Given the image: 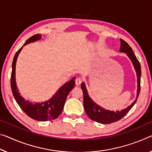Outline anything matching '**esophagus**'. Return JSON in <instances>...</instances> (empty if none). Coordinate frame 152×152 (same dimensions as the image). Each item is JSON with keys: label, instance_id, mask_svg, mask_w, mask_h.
<instances>
[{"label": "esophagus", "instance_id": "34e87169", "mask_svg": "<svg viewBox=\"0 0 152 152\" xmlns=\"http://www.w3.org/2000/svg\"><path fill=\"white\" fill-rule=\"evenodd\" d=\"M82 82H83V80H82V79H81L80 78H77L76 79V80H75L76 85L77 86L80 85V84L82 83Z\"/></svg>", "mask_w": 152, "mask_h": 152}]
</instances>
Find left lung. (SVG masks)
I'll return each mask as SVG.
<instances>
[{
	"instance_id": "8db88e82",
	"label": "left lung",
	"mask_w": 152,
	"mask_h": 152,
	"mask_svg": "<svg viewBox=\"0 0 152 152\" xmlns=\"http://www.w3.org/2000/svg\"><path fill=\"white\" fill-rule=\"evenodd\" d=\"M120 51L126 53L128 55L129 59L131 60L134 69L136 71L137 77V95L136 99L134 101V102L131 105L127 107L125 109L121 111H110L103 109V107H100L97 103H95L91 99V97L88 96L87 90L86 88L85 84L83 83L81 84V88L83 92V104L84 108H85L86 114L91 120L97 122L101 124H110L112 122H116L118 120L122 118L127 113L129 112V110L131 109L132 106L136 103L137 99H138L139 93H140L141 89V65L139 64V61L134 55L133 50L132 48L130 47L128 43L125 42L124 40L120 39Z\"/></svg>"
}]
</instances>
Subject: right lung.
<instances>
[{
	"label": "right lung",
	"mask_w": 152,
	"mask_h": 152,
	"mask_svg": "<svg viewBox=\"0 0 152 152\" xmlns=\"http://www.w3.org/2000/svg\"><path fill=\"white\" fill-rule=\"evenodd\" d=\"M42 36L40 34L34 35L26 40L23 47L30 42L40 40ZM23 47H21L17 51L13 58V64H12L11 86L13 97L21 108V110L31 118L38 120V121H47V120L56 119L57 118H58L64 109L65 102H66V98L69 93L74 88L76 78L74 77L70 81H68L64 86H62L53 96L52 98L47 102L42 103H32L25 100L19 93L15 81L16 61Z\"/></svg>",
	"instance_id": "right-lung-1"
}]
</instances>
